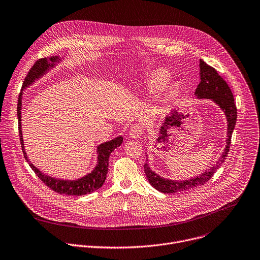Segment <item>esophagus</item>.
<instances>
[{"mask_svg": "<svg viewBox=\"0 0 260 260\" xmlns=\"http://www.w3.org/2000/svg\"><path fill=\"white\" fill-rule=\"evenodd\" d=\"M143 135V127L140 124L133 125L128 131V137L132 139H138Z\"/></svg>", "mask_w": 260, "mask_h": 260, "instance_id": "34e87169", "label": "esophagus"}]
</instances>
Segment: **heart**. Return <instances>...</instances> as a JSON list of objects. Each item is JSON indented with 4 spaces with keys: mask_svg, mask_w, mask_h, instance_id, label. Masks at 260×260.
<instances>
[{
    "mask_svg": "<svg viewBox=\"0 0 260 260\" xmlns=\"http://www.w3.org/2000/svg\"><path fill=\"white\" fill-rule=\"evenodd\" d=\"M169 82H170V75L166 72V70L159 69L151 76L148 82V85L154 91H161L168 85ZM176 93H177V88L174 85L170 86L167 90V95L170 99L174 98L176 95Z\"/></svg>",
    "mask_w": 260,
    "mask_h": 260,
    "instance_id": "b5f03b06",
    "label": "heart"
}]
</instances>
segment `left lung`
Wrapping results in <instances>:
<instances>
[{
  "mask_svg": "<svg viewBox=\"0 0 260 260\" xmlns=\"http://www.w3.org/2000/svg\"><path fill=\"white\" fill-rule=\"evenodd\" d=\"M199 68H200V83L198 84L195 90V96L198 100H210L214 102L224 113L227 120V138H226V146L223 150V153L219 160L209 167L208 170L199 174L198 176L192 177L185 180H173L169 178H165L156 174L149 167L148 162L144 165V171L149 183L160 193L171 194L178 193L183 191H188L193 187L198 185H203L207 182L216 171L220 168L221 165L227 157L229 152V147L231 143V136L237 123V106L234 104L233 94L228 87L227 83L219 76L217 70L206 64L203 60H199ZM147 154V153H146ZM146 159L148 156L146 155Z\"/></svg>",
  "mask_w": 260,
  "mask_h": 260,
  "instance_id": "obj_1",
  "label": "left lung"
}]
</instances>
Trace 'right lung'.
I'll list each match as a JSON object with an SVG mask.
<instances>
[{
	"label": "right lung",
	"instance_id": "1",
	"mask_svg": "<svg viewBox=\"0 0 260 260\" xmlns=\"http://www.w3.org/2000/svg\"><path fill=\"white\" fill-rule=\"evenodd\" d=\"M63 60V58L54 56L49 58H42L36 61V63L33 65V67L30 69L29 74L27 75L25 81L22 84V89L18 98V104H17V118H18V129H19V139L20 144L22 148V152L25 154V158L29 162L30 167L32 170L36 173V175L46 184L50 186L53 191L70 195V196H82L87 195L92 192L98 191L100 187L103 186L108 173L109 168V157L111 152L119 147L122 142L123 138L121 136L116 137L107 142H104L100 144L96 147V153H98V162L95 165L94 169L86 174L83 177L77 178V179H60L55 178L53 176H50L48 174L42 173L38 168H36L34 165L29 159L27 152L25 150V144H23V138H22V129H21V108H22V91L27 89L28 87L32 86L36 81L41 79L44 75L48 74L51 69H53L58 63H60Z\"/></svg>",
	"mask_w": 260,
	"mask_h": 260
}]
</instances>
